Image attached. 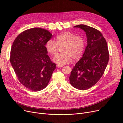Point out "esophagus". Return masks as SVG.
Masks as SVG:
<instances>
[{"label": "esophagus", "mask_w": 123, "mask_h": 123, "mask_svg": "<svg viewBox=\"0 0 123 123\" xmlns=\"http://www.w3.org/2000/svg\"><path fill=\"white\" fill-rule=\"evenodd\" d=\"M57 66V68H60V67H62L63 66V65H59V64H57V65H56Z\"/></svg>", "instance_id": "obj_1"}]
</instances>
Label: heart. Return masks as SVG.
Returning a JSON list of instances; mask_svg holds the SVG:
<instances>
[{
	"label": "heart",
	"instance_id": "b5f03b06",
	"mask_svg": "<svg viewBox=\"0 0 123 123\" xmlns=\"http://www.w3.org/2000/svg\"><path fill=\"white\" fill-rule=\"evenodd\" d=\"M47 52L52 56L57 54L59 48H62V53L55 57L53 61L61 65L77 60L83 54L85 49V39L82 36L77 35L70 31H65L58 34L55 41L48 40L45 44Z\"/></svg>",
	"mask_w": 123,
	"mask_h": 123
}]
</instances>
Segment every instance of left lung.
Instances as JSON below:
<instances>
[{"mask_svg": "<svg viewBox=\"0 0 123 123\" xmlns=\"http://www.w3.org/2000/svg\"><path fill=\"white\" fill-rule=\"evenodd\" d=\"M74 27L86 32L87 45L71 72L69 80L74 88L84 90L95 85L104 74L109 61V51L105 39L99 30L84 24Z\"/></svg>", "mask_w": 123, "mask_h": 123, "instance_id": "1", "label": "left lung"}]
</instances>
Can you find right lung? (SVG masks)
<instances>
[{
    "label": "right lung",
    "instance_id": "obj_1",
    "mask_svg": "<svg viewBox=\"0 0 123 123\" xmlns=\"http://www.w3.org/2000/svg\"><path fill=\"white\" fill-rule=\"evenodd\" d=\"M52 37L46 29L31 28L19 34L11 46L10 61L17 79L33 91L46 87L56 68L45 48Z\"/></svg>",
    "mask_w": 123,
    "mask_h": 123
}]
</instances>
